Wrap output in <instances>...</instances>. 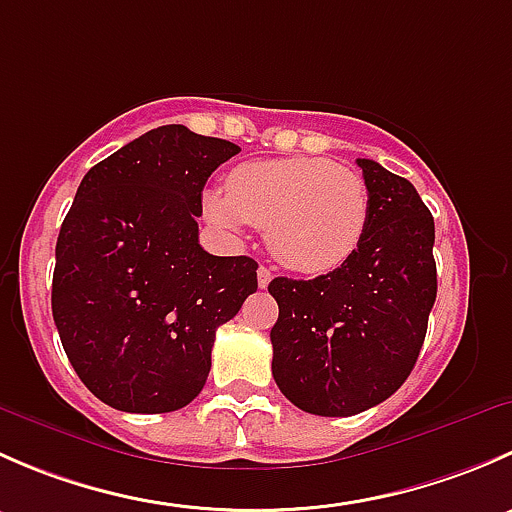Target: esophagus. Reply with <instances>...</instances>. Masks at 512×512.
<instances>
[{
  "mask_svg": "<svg viewBox=\"0 0 512 512\" xmlns=\"http://www.w3.org/2000/svg\"><path fill=\"white\" fill-rule=\"evenodd\" d=\"M270 282H272V270H270V267L260 265V270H257V285L265 289L267 285H270Z\"/></svg>",
  "mask_w": 512,
  "mask_h": 512,
  "instance_id": "obj_1",
  "label": "esophagus"
}]
</instances>
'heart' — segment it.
<instances>
[{"mask_svg":"<svg viewBox=\"0 0 512 512\" xmlns=\"http://www.w3.org/2000/svg\"><path fill=\"white\" fill-rule=\"evenodd\" d=\"M205 218L225 230L247 223L267 232L289 270L324 275L359 250L369 225V188L352 168L327 158L245 163L227 178V193L203 195Z\"/></svg>","mask_w":512,"mask_h":512,"instance_id":"obj_1","label":"heart"}]
</instances>
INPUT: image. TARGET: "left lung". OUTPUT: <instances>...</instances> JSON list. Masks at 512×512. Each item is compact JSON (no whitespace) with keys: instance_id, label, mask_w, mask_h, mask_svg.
I'll return each instance as SVG.
<instances>
[{"instance_id":"obj_1","label":"left lung","mask_w":512,"mask_h":512,"mask_svg":"<svg viewBox=\"0 0 512 512\" xmlns=\"http://www.w3.org/2000/svg\"><path fill=\"white\" fill-rule=\"evenodd\" d=\"M369 188L359 250L314 280L275 277L272 376L297 409L354 416L389 399L414 369L436 302L431 210L414 185L356 160Z\"/></svg>"}]
</instances>
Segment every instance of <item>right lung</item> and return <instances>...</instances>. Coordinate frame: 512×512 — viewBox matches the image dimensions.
<instances>
[{"label": "right lung", "instance_id": "1", "mask_svg": "<svg viewBox=\"0 0 512 512\" xmlns=\"http://www.w3.org/2000/svg\"><path fill=\"white\" fill-rule=\"evenodd\" d=\"M240 148L185 126L143 133L81 180L56 240L51 312L71 366L111 409L188 406L220 324L257 289L252 257L198 242L203 188Z\"/></svg>", "mask_w": 512, "mask_h": 512}]
</instances>
